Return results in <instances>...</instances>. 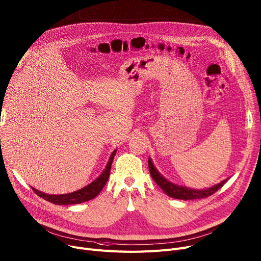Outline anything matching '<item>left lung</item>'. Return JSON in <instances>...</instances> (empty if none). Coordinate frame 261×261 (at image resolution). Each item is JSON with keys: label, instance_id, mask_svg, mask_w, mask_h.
<instances>
[{"label": "left lung", "instance_id": "8db88e82", "mask_svg": "<svg viewBox=\"0 0 261 261\" xmlns=\"http://www.w3.org/2000/svg\"><path fill=\"white\" fill-rule=\"evenodd\" d=\"M148 168H149V173H150L151 178L154 179V181L157 183V185L161 188V190L167 196H170L175 199H181V200H193V199L206 198V197L213 195L214 193H216L219 189H221V187H223V185L228 179V178H226V179L222 180L221 182L217 183V185L213 186L211 188H207V189L195 190V189H190L188 187L178 186L171 181H168L166 178H164L160 174V172L157 170L150 158H148Z\"/></svg>", "mask_w": 261, "mask_h": 261}]
</instances>
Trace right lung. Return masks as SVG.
Segmentation results:
<instances>
[{
  "instance_id": "obj_1",
  "label": "right lung",
  "mask_w": 261,
  "mask_h": 261,
  "mask_svg": "<svg viewBox=\"0 0 261 261\" xmlns=\"http://www.w3.org/2000/svg\"><path fill=\"white\" fill-rule=\"evenodd\" d=\"M116 151H117V149H115L112 152L110 160H109V162H107L104 171L101 173V175L97 179H95L93 182H90L89 185H87L86 187H84L78 191L68 193V194L50 195V194H45L43 192H40V191L36 190L35 188H32V189L38 196L45 199L46 201H49V202H51L54 204H58V205L79 204V203L91 200V199H94L95 197H97L99 195V193L102 191V189L106 185L107 180H109L111 167H112L114 157L116 155Z\"/></svg>"
}]
</instances>
